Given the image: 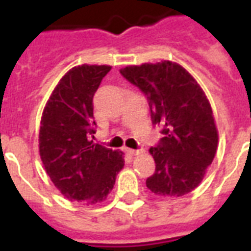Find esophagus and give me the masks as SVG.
<instances>
[{
    "label": "esophagus",
    "mask_w": 251,
    "mask_h": 251,
    "mask_svg": "<svg viewBox=\"0 0 251 251\" xmlns=\"http://www.w3.org/2000/svg\"><path fill=\"white\" fill-rule=\"evenodd\" d=\"M126 152L129 153L130 156H137V155H141V153H143V151H142V150H131V149H127V150H126Z\"/></svg>",
    "instance_id": "esophagus-1"
}]
</instances>
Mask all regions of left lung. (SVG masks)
<instances>
[{
    "label": "left lung",
    "instance_id": "1",
    "mask_svg": "<svg viewBox=\"0 0 251 251\" xmlns=\"http://www.w3.org/2000/svg\"><path fill=\"white\" fill-rule=\"evenodd\" d=\"M120 73L147 95L152 122L164 126L165 137L150 149L156 169L146 186L164 198L189 194L204 178L219 145L204 91L186 69L172 61L131 65Z\"/></svg>",
    "mask_w": 251,
    "mask_h": 251
}]
</instances>
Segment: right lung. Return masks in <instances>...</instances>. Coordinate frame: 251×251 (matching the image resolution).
I'll return each mask as SVG.
<instances>
[{"label": "right lung", "instance_id": "obj_1", "mask_svg": "<svg viewBox=\"0 0 251 251\" xmlns=\"http://www.w3.org/2000/svg\"><path fill=\"white\" fill-rule=\"evenodd\" d=\"M109 65L70 69L54 87L41 116L39 153L53 185L65 198L82 204L104 202L125 160L124 152L90 141L94 95Z\"/></svg>", "mask_w": 251, "mask_h": 251}]
</instances>
